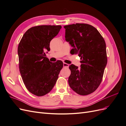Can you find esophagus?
I'll return each mask as SVG.
<instances>
[{
	"label": "esophagus",
	"mask_w": 126,
	"mask_h": 126,
	"mask_svg": "<svg viewBox=\"0 0 126 126\" xmlns=\"http://www.w3.org/2000/svg\"><path fill=\"white\" fill-rule=\"evenodd\" d=\"M63 66L64 67H68L69 65V64L66 63H63Z\"/></svg>",
	"instance_id": "esophagus-1"
}]
</instances>
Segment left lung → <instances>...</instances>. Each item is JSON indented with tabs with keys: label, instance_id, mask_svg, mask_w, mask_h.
I'll use <instances>...</instances> for the list:
<instances>
[{
	"label": "left lung",
	"instance_id": "obj_1",
	"mask_svg": "<svg viewBox=\"0 0 126 126\" xmlns=\"http://www.w3.org/2000/svg\"><path fill=\"white\" fill-rule=\"evenodd\" d=\"M66 40L72 47V54H78L80 68L71 64L68 83L77 94L85 96L96 90L101 82L107 63L104 38L94 27L87 24L64 26Z\"/></svg>",
	"mask_w": 126,
	"mask_h": 126
}]
</instances>
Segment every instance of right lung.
Segmentation results:
<instances>
[{
	"label": "right lung",
	"mask_w": 126,
	"mask_h": 126,
	"mask_svg": "<svg viewBox=\"0 0 126 126\" xmlns=\"http://www.w3.org/2000/svg\"><path fill=\"white\" fill-rule=\"evenodd\" d=\"M62 26L40 25L27 30L18 47L19 68L26 88L37 96L52 89L63 67L62 61L49 62L45 52L50 51L51 40Z\"/></svg>",
	"instance_id": "1"
}]
</instances>
